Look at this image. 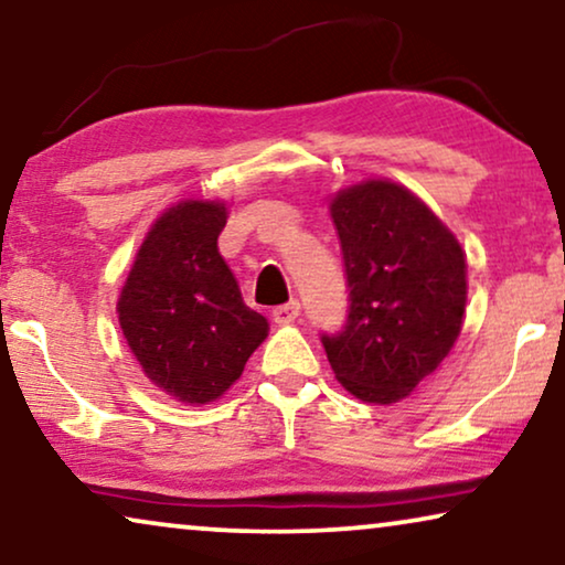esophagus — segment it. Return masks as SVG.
I'll use <instances>...</instances> for the list:
<instances>
[{
	"label": "esophagus",
	"mask_w": 565,
	"mask_h": 565,
	"mask_svg": "<svg viewBox=\"0 0 565 565\" xmlns=\"http://www.w3.org/2000/svg\"><path fill=\"white\" fill-rule=\"evenodd\" d=\"M298 316H300V303H298V300H290V303L275 308L273 321L277 323V327H288V323L296 321Z\"/></svg>",
	"instance_id": "1"
}]
</instances>
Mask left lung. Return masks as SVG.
<instances>
[{"label":"left lung","mask_w":565,"mask_h":565,"mask_svg":"<svg viewBox=\"0 0 565 565\" xmlns=\"http://www.w3.org/2000/svg\"><path fill=\"white\" fill-rule=\"evenodd\" d=\"M350 313L321 344L365 404H396L435 373L466 313V252L404 184L367 180L331 200Z\"/></svg>","instance_id":"obj_1"}]
</instances>
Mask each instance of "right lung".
<instances>
[{
    "mask_svg": "<svg viewBox=\"0 0 565 565\" xmlns=\"http://www.w3.org/2000/svg\"><path fill=\"white\" fill-rule=\"evenodd\" d=\"M226 218L215 200L161 213L118 298L122 337L146 377L190 406L223 396L269 331L218 252Z\"/></svg>",
    "mask_w": 565,
    "mask_h": 565,
    "instance_id": "1",
    "label": "right lung"
}]
</instances>
